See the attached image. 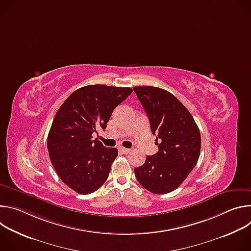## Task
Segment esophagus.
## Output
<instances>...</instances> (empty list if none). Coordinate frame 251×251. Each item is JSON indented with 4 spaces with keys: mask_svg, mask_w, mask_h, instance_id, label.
<instances>
[{
    "mask_svg": "<svg viewBox=\"0 0 251 251\" xmlns=\"http://www.w3.org/2000/svg\"><path fill=\"white\" fill-rule=\"evenodd\" d=\"M119 151L122 153V154H128V153H130V149H127V148H119Z\"/></svg>",
    "mask_w": 251,
    "mask_h": 251,
    "instance_id": "obj_1",
    "label": "esophagus"
}]
</instances>
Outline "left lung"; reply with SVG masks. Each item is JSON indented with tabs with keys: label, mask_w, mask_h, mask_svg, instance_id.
Listing matches in <instances>:
<instances>
[{
	"label": "left lung",
	"mask_w": 251,
	"mask_h": 251,
	"mask_svg": "<svg viewBox=\"0 0 251 251\" xmlns=\"http://www.w3.org/2000/svg\"><path fill=\"white\" fill-rule=\"evenodd\" d=\"M133 89L147 113L159 147L155 155L147 156L144 164L134 169L136 178L153 194L171 193L182 185L198 163L200 129L190 111L169 91L154 86Z\"/></svg>",
	"instance_id": "left-lung-1"
}]
</instances>
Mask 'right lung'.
Segmentation results:
<instances>
[{
    "mask_svg": "<svg viewBox=\"0 0 251 251\" xmlns=\"http://www.w3.org/2000/svg\"><path fill=\"white\" fill-rule=\"evenodd\" d=\"M132 91L88 85L71 93L59 107L48 136V150L60 180L71 190L88 195L106 182L118 150L104 147L92 134L106 128L113 110Z\"/></svg>",
    "mask_w": 251,
    "mask_h": 251,
    "instance_id": "right-lung-1",
    "label": "right lung"
}]
</instances>
